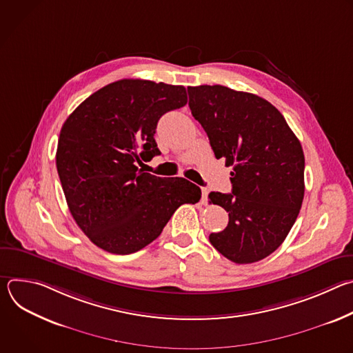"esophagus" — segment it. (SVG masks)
I'll return each mask as SVG.
<instances>
[{"label": "esophagus", "mask_w": 353, "mask_h": 353, "mask_svg": "<svg viewBox=\"0 0 353 353\" xmlns=\"http://www.w3.org/2000/svg\"><path fill=\"white\" fill-rule=\"evenodd\" d=\"M201 192H203V204H207V199H208V190H207V188H203V190H201Z\"/></svg>", "instance_id": "obj_1"}]
</instances>
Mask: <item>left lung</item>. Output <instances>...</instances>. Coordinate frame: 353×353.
<instances>
[{
	"mask_svg": "<svg viewBox=\"0 0 353 353\" xmlns=\"http://www.w3.org/2000/svg\"><path fill=\"white\" fill-rule=\"evenodd\" d=\"M188 96L216 159L233 168L232 192L210 194L229 212L210 241L236 264L260 261L283 243L303 203V149L279 110L257 94L201 85L188 86Z\"/></svg>",
	"mask_w": 353,
	"mask_h": 353,
	"instance_id": "1",
	"label": "left lung"
}]
</instances>
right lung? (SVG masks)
Segmentation results:
<instances>
[{
  "label": "right lung",
  "mask_w": 353,
  "mask_h": 353,
  "mask_svg": "<svg viewBox=\"0 0 353 353\" xmlns=\"http://www.w3.org/2000/svg\"><path fill=\"white\" fill-rule=\"evenodd\" d=\"M185 103L184 86L121 79L90 94L65 120L57 172L72 218L97 247L135 253L162 233L180 205L199 201V187L188 180L137 166L161 155L158 121Z\"/></svg>",
  "instance_id": "right-lung-1"
}]
</instances>
